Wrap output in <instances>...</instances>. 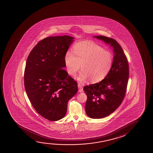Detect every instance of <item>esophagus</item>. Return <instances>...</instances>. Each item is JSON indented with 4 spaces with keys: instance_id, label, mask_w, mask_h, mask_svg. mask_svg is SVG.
I'll use <instances>...</instances> for the list:
<instances>
[{
    "instance_id": "esophagus-1",
    "label": "esophagus",
    "mask_w": 153,
    "mask_h": 153,
    "mask_svg": "<svg viewBox=\"0 0 153 153\" xmlns=\"http://www.w3.org/2000/svg\"><path fill=\"white\" fill-rule=\"evenodd\" d=\"M78 89H79L78 91L79 92H83V86L82 85V84L78 83Z\"/></svg>"
}]
</instances>
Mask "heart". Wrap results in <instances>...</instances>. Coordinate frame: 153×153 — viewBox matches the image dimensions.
Segmentation results:
<instances>
[{
  "label": "heart",
  "mask_w": 153,
  "mask_h": 153,
  "mask_svg": "<svg viewBox=\"0 0 153 153\" xmlns=\"http://www.w3.org/2000/svg\"><path fill=\"white\" fill-rule=\"evenodd\" d=\"M72 53L67 52L64 63L69 75L75 76L81 65L78 81L96 83L103 79L113 64V55L108 51L94 42L85 41L77 43L73 47Z\"/></svg>",
  "instance_id": "obj_1"
}]
</instances>
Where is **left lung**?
Here are the masks:
<instances>
[{"label":"left lung","instance_id":"left-lung-1","mask_svg":"<svg viewBox=\"0 0 153 153\" xmlns=\"http://www.w3.org/2000/svg\"><path fill=\"white\" fill-rule=\"evenodd\" d=\"M109 44L113 49V64L107 76L99 83L84 87L87 96L85 105L87 115L101 119L113 113L121 104L128 85V64L123 51L114 39L104 36H94Z\"/></svg>","mask_w":153,"mask_h":153}]
</instances>
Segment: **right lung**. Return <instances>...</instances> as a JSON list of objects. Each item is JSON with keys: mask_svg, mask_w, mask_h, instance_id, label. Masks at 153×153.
Wrapping results in <instances>:
<instances>
[{"mask_svg": "<svg viewBox=\"0 0 153 153\" xmlns=\"http://www.w3.org/2000/svg\"><path fill=\"white\" fill-rule=\"evenodd\" d=\"M74 41L68 36L45 38L27 60L24 82L28 98L36 111L50 121L65 117L68 101L78 91L77 82L64 69L65 54Z\"/></svg>", "mask_w": 153, "mask_h": 153, "instance_id": "right-lung-1", "label": "right lung"}]
</instances>
